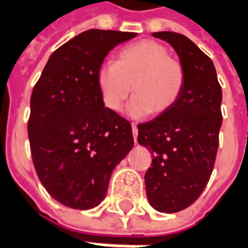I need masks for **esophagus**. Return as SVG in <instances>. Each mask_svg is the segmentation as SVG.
Listing matches in <instances>:
<instances>
[{
  "mask_svg": "<svg viewBox=\"0 0 248 248\" xmlns=\"http://www.w3.org/2000/svg\"><path fill=\"white\" fill-rule=\"evenodd\" d=\"M131 130H133V135H134V140L137 142V134H138V129H137V124H131Z\"/></svg>",
  "mask_w": 248,
  "mask_h": 248,
  "instance_id": "1",
  "label": "esophagus"
}]
</instances>
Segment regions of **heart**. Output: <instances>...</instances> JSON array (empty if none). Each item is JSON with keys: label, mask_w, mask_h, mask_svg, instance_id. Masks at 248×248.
Masks as SVG:
<instances>
[{"label": "heart", "mask_w": 248, "mask_h": 248, "mask_svg": "<svg viewBox=\"0 0 248 248\" xmlns=\"http://www.w3.org/2000/svg\"><path fill=\"white\" fill-rule=\"evenodd\" d=\"M186 73L181 62L170 57L166 46L142 40L124 46L114 63H103L97 70V85L103 105L117 113L131 93L127 114L143 118L159 115L175 105L185 87Z\"/></svg>", "instance_id": "1"}]
</instances>
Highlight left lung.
<instances>
[{
	"instance_id": "left-lung-1",
	"label": "left lung",
	"mask_w": 248,
	"mask_h": 248,
	"mask_svg": "<svg viewBox=\"0 0 248 248\" xmlns=\"http://www.w3.org/2000/svg\"><path fill=\"white\" fill-rule=\"evenodd\" d=\"M169 42L185 67L186 82L166 113L138 124V143L153 154L146 195L159 213H178L197 201L213 172L222 126V89L213 61L186 35L153 33Z\"/></svg>"
}]
</instances>
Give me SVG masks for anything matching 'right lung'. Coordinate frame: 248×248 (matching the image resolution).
Returning <instances> with one entry per match:
<instances>
[{"label":"right lung","instance_id":"obj_1","mask_svg":"<svg viewBox=\"0 0 248 248\" xmlns=\"http://www.w3.org/2000/svg\"><path fill=\"white\" fill-rule=\"evenodd\" d=\"M137 33L90 29L58 47L30 98L28 135L35 171L57 202L97 207L113 170L133 149L131 124L105 108L97 70Z\"/></svg>","mask_w":248,"mask_h":248}]
</instances>
